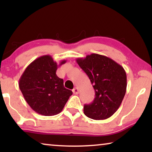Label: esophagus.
<instances>
[{
	"instance_id": "esophagus-1",
	"label": "esophagus",
	"mask_w": 152,
	"mask_h": 152,
	"mask_svg": "<svg viewBox=\"0 0 152 152\" xmlns=\"http://www.w3.org/2000/svg\"><path fill=\"white\" fill-rule=\"evenodd\" d=\"M72 92H73V93L74 94H78V93H79V89L78 88H74V89H73V91H72Z\"/></svg>"
}]
</instances>
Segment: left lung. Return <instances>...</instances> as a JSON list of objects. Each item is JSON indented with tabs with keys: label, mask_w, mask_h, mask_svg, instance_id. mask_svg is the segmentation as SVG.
Instances as JSON below:
<instances>
[{
	"label": "left lung",
	"mask_w": 152,
	"mask_h": 152,
	"mask_svg": "<svg viewBox=\"0 0 152 152\" xmlns=\"http://www.w3.org/2000/svg\"><path fill=\"white\" fill-rule=\"evenodd\" d=\"M76 62L88 75L95 91L93 102L84 104V115L94 120L111 117L119 108L126 92L124 68L112 59L97 53L77 58Z\"/></svg>",
	"instance_id": "8db88e82"
}]
</instances>
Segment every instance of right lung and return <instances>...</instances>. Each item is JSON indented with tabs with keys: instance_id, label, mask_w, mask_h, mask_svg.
<instances>
[{
	"instance_id": "1",
	"label": "right lung",
	"mask_w": 152,
	"mask_h": 152,
	"mask_svg": "<svg viewBox=\"0 0 152 152\" xmlns=\"http://www.w3.org/2000/svg\"><path fill=\"white\" fill-rule=\"evenodd\" d=\"M50 55L41 56L32 61L20 76L19 88L25 101L38 114L53 116L60 113L72 91L66 88L63 79L56 75L58 66Z\"/></svg>"
}]
</instances>
